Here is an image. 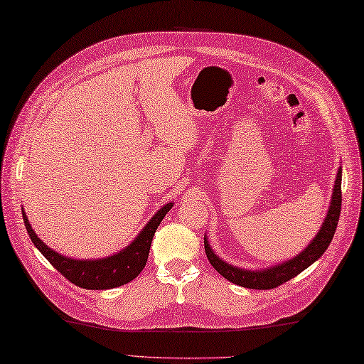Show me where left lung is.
Wrapping results in <instances>:
<instances>
[{"instance_id":"obj_1","label":"left lung","mask_w":364,"mask_h":364,"mask_svg":"<svg viewBox=\"0 0 364 364\" xmlns=\"http://www.w3.org/2000/svg\"><path fill=\"white\" fill-rule=\"evenodd\" d=\"M341 202H343L341 168H339L327 218L321 225L318 235H316V237L310 244H308L306 249L301 250L297 257L284 261L282 264H277L274 267L262 269V270H247V269L231 266L228 262L220 259L218 255L213 252L210 242H208V239L205 236L206 257L210 259L211 266L231 283L242 286V288H250V289H274L277 286L291 280V278L297 277L301 270H305L308 266H311L314 261H318L322 257V253L328 249L338 225L339 214H341Z\"/></svg>"}]
</instances>
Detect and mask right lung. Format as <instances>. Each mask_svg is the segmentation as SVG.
<instances>
[{
  "label": "right lung",
  "mask_w": 364,
  "mask_h": 364,
  "mask_svg": "<svg viewBox=\"0 0 364 364\" xmlns=\"http://www.w3.org/2000/svg\"><path fill=\"white\" fill-rule=\"evenodd\" d=\"M172 202L162 206L149 220L141 233L137 235L134 241L125 249L112 255V257L100 259H73L54 252L31 228L25 211L21 210V214L31 241L37 247L38 252L51 262V266L58 269L68 282L84 289H111L129 283L142 272L146 259H149L154 231L159 227L161 220L166 218V214L172 210Z\"/></svg>",
  "instance_id": "obj_1"
}]
</instances>
